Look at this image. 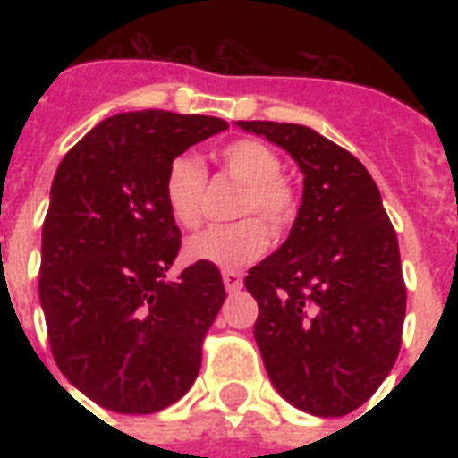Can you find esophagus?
<instances>
[{"instance_id":"obj_1","label":"esophagus","mask_w":458,"mask_h":458,"mask_svg":"<svg viewBox=\"0 0 458 458\" xmlns=\"http://www.w3.org/2000/svg\"><path fill=\"white\" fill-rule=\"evenodd\" d=\"M223 285L228 293H237L242 290V273L237 271H223Z\"/></svg>"}]
</instances>
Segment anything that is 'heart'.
<instances>
[{
	"label": "heart",
	"mask_w": 458,
	"mask_h": 458,
	"mask_svg": "<svg viewBox=\"0 0 458 458\" xmlns=\"http://www.w3.org/2000/svg\"><path fill=\"white\" fill-rule=\"evenodd\" d=\"M225 171L242 182L235 216H257L242 221L211 225L185 242V259L194 264H214L221 268H240L257 261L273 235H283L297 218L300 199L283 173V158L261 140L242 138L228 142L218 152ZM207 168L194 154L182 152L165 168L164 199L168 214L180 228L199 225L204 211ZM264 220L269 225L266 229Z\"/></svg>",
	"instance_id": "heart-1"
}]
</instances>
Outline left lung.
<instances>
[{"mask_svg": "<svg viewBox=\"0 0 458 458\" xmlns=\"http://www.w3.org/2000/svg\"><path fill=\"white\" fill-rule=\"evenodd\" d=\"M300 164L304 194L290 237L250 268L259 352L276 390L313 416H344L397 361L406 285L397 233L370 173L306 125L237 121Z\"/></svg>", "mask_w": 458, "mask_h": 458, "instance_id": "8db88e82", "label": "left lung"}]
</instances>
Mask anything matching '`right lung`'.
I'll list each match as a JSON object with an SVG mask.
<instances>
[{
	"label": "right lung",
	"mask_w": 458,
	"mask_h": 458,
	"mask_svg": "<svg viewBox=\"0 0 458 458\" xmlns=\"http://www.w3.org/2000/svg\"><path fill=\"white\" fill-rule=\"evenodd\" d=\"M225 128L221 118L161 109L118 114L56 168L42 225L39 304L59 370L104 409L161 411L199 373L225 287L214 264L165 278L180 230L164 178L178 154Z\"/></svg>",
	"instance_id": "obj_1"
}]
</instances>
